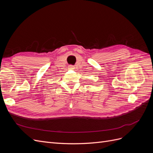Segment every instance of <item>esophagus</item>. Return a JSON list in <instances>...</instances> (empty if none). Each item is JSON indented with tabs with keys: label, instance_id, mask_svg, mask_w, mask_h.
<instances>
[{
	"label": "esophagus",
	"instance_id": "34e87169",
	"mask_svg": "<svg viewBox=\"0 0 153 153\" xmlns=\"http://www.w3.org/2000/svg\"><path fill=\"white\" fill-rule=\"evenodd\" d=\"M69 69H74V66H69Z\"/></svg>",
	"mask_w": 153,
	"mask_h": 153
}]
</instances>
